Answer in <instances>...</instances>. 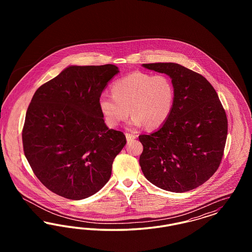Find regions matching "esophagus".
<instances>
[{
    "instance_id": "obj_1",
    "label": "esophagus",
    "mask_w": 252,
    "mask_h": 252,
    "mask_svg": "<svg viewBox=\"0 0 252 252\" xmlns=\"http://www.w3.org/2000/svg\"><path fill=\"white\" fill-rule=\"evenodd\" d=\"M126 137L127 142H131L134 139H136L137 136L134 135V134H130V133H126Z\"/></svg>"
}]
</instances>
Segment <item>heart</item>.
Instances as JSON below:
<instances>
[{"label": "heart", "mask_w": 252, "mask_h": 252, "mask_svg": "<svg viewBox=\"0 0 252 252\" xmlns=\"http://www.w3.org/2000/svg\"><path fill=\"white\" fill-rule=\"evenodd\" d=\"M111 94H102L99 108L109 127L118 126L131 113L129 128L145 125L158 128L167 121L174 106L175 90L171 80L163 74L152 75L135 72L115 81Z\"/></svg>", "instance_id": "1"}]
</instances>
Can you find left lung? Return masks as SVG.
Here are the masks:
<instances>
[{"instance_id": "1", "label": "left lung", "mask_w": 252, "mask_h": 252, "mask_svg": "<svg viewBox=\"0 0 252 252\" xmlns=\"http://www.w3.org/2000/svg\"><path fill=\"white\" fill-rule=\"evenodd\" d=\"M143 66L171 77L175 100L162 126L139 136L144 146L140 165L157 187L188 192L202 185L220 165L228 134L225 109L201 74L171 62Z\"/></svg>"}]
</instances>
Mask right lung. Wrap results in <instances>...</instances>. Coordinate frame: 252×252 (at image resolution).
Listing matches in <instances>:
<instances>
[{"instance_id": "obj_1", "label": "right lung", "mask_w": 252, "mask_h": 252, "mask_svg": "<svg viewBox=\"0 0 252 252\" xmlns=\"http://www.w3.org/2000/svg\"><path fill=\"white\" fill-rule=\"evenodd\" d=\"M118 72L112 64L70 66L41 85L27 108L24 155L39 181L60 196L79 200L98 192L126 144L123 132L106 126L99 108Z\"/></svg>"}]
</instances>
